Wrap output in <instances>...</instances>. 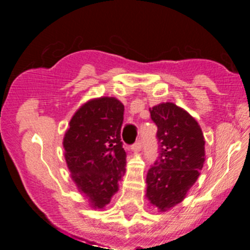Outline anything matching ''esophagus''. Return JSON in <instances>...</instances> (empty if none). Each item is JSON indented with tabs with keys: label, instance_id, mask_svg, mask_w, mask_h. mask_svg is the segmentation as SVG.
I'll return each mask as SVG.
<instances>
[{
	"label": "esophagus",
	"instance_id": "esophagus-1",
	"mask_svg": "<svg viewBox=\"0 0 250 250\" xmlns=\"http://www.w3.org/2000/svg\"><path fill=\"white\" fill-rule=\"evenodd\" d=\"M141 146H143V143H141V140H138L137 143H135L134 145L132 146V150L137 152V151H140L141 150Z\"/></svg>",
	"mask_w": 250,
	"mask_h": 250
}]
</instances>
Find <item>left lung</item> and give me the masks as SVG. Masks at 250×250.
<instances>
[{
  "label": "left lung",
  "mask_w": 250,
  "mask_h": 250,
  "mask_svg": "<svg viewBox=\"0 0 250 250\" xmlns=\"http://www.w3.org/2000/svg\"><path fill=\"white\" fill-rule=\"evenodd\" d=\"M150 113L157 125L160 156L146 176V197L166 211L186 197L200 176L206 141L197 121L173 103L156 105Z\"/></svg>",
  "instance_id": "8db88e82"
}]
</instances>
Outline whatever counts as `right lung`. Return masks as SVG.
I'll list each match as a JSON object with an SVG mask.
<instances>
[{
    "label": "right lung",
    "mask_w": 250,
    "mask_h": 250,
    "mask_svg": "<svg viewBox=\"0 0 250 250\" xmlns=\"http://www.w3.org/2000/svg\"><path fill=\"white\" fill-rule=\"evenodd\" d=\"M123 112L125 106L116 98L89 100L72 116L62 140L72 180L95 209L110 203L125 173Z\"/></svg>",
    "instance_id": "obj_1"
}]
</instances>
